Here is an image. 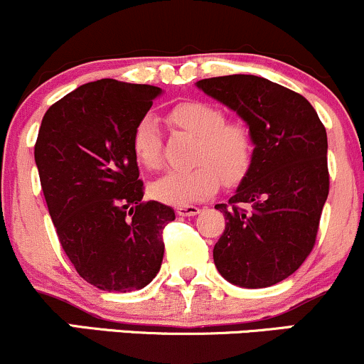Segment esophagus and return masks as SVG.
<instances>
[{
	"label": "esophagus",
	"mask_w": 364,
	"mask_h": 364,
	"mask_svg": "<svg viewBox=\"0 0 364 364\" xmlns=\"http://www.w3.org/2000/svg\"><path fill=\"white\" fill-rule=\"evenodd\" d=\"M199 213V208L198 206H178L177 208V215L178 216H194Z\"/></svg>",
	"instance_id": "esophagus-1"
}]
</instances>
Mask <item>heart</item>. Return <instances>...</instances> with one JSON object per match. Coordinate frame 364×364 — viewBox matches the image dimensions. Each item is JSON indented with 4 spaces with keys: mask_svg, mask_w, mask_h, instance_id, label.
<instances>
[{
    "mask_svg": "<svg viewBox=\"0 0 364 364\" xmlns=\"http://www.w3.org/2000/svg\"><path fill=\"white\" fill-rule=\"evenodd\" d=\"M171 129L196 137L193 166L186 171H168L151 186L158 201L189 206L210 198L218 182L235 183L246 175L255 153L252 132L239 120H225V112L206 101H182L166 112ZM132 151L144 168L161 165V132L156 118L144 115L132 130Z\"/></svg>",
    "mask_w": 364,
    "mask_h": 364,
    "instance_id": "heart-1",
    "label": "heart"
}]
</instances>
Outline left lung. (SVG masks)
Masks as SVG:
<instances>
[{"label":"left lung","mask_w":364,"mask_h":364,"mask_svg":"<svg viewBox=\"0 0 364 364\" xmlns=\"http://www.w3.org/2000/svg\"><path fill=\"white\" fill-rule=\"evenodd\" d=\"M198 87L237 112L255 141L235 194L215 206L227 220L213 249L216 270L239 287H270L292 275L316 242L330 187L326 130L304 96L263 77H211Z\"/></svg>","instance_id":"obj_1"}]
</instances>
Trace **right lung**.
<instances>
[{
    "label": "right lung",
    "instance_id": "obj_1",
    "mask_svg": "<svg viewBox=\"0 0 364 364\" xmlns=\"http://www.w3.org/2000/svg\"><path fill=\"white\" fill-rule=\"evenodd\" d=\"M160 87L101 79L44 113L34 146L41 187L65 255L108 292L146 287L160 272L163 228L175 213L142 201L132 130Z\"/></svg>",
    "mask_w": 364,
    "mask_h": 364
}]
</instances>
